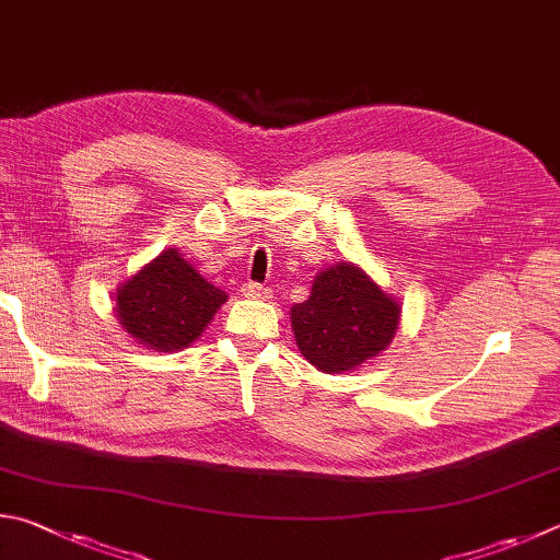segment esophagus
<instances>
[{
  "instance_id": "obj_1",
  "label": "esophagus",
  "mask_w": 560,
  "mask_h": 560,
  "mask_svg": "<svg viewBox=\"0 0 560 560\" xmlns=\"http://www.w3.org/2000/svg\"><path fill=\"white\" fill-rule=\"evenodd\" d=\"M242 293H245L247 299H264L267 296V287H261V283H257V281H247L245 287H242Z\"/></svg>"
}]
</instances>
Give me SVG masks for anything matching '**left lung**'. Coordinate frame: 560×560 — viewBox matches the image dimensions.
Wrapping results in <instances>:
<instances>
[{
	"instance_id": "obj_1",
	"label": "left lung",
	"mask_w": 560,
	"mask_h": 560,
	"mask_svg": "<svg viewBox=\"0 0 560 560\" xmlns=\"http://www.w3.org/2000/svg\"><path fill=\"white\" fill-rule=\"evenodd\" d=\"M299 350L323 372H348L392 342L399 303L352 264H335L313 281L308 301L291 308Z\"/></svg>"
}]
</instances>
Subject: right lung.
Here are the masks:
<instances>
[{"label":"right lung","instance_id":"right-lung-1","mask_svg":"<svg viewBox=\"0 0 560 560\" xmlns=\"http://www.w3.org/2000/svg\"><path fill=\"white\" fill-rule=\"evenodd\" d=\"M225 301V291L202 279L176 249H166L121 283L117 315L131 338L171 352L188 348Z\"/></svg>","mask_w":560,"mask_h":560}]
</instances>
